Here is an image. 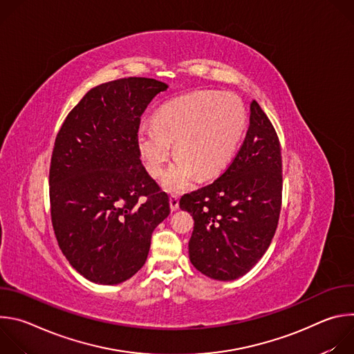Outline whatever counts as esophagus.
Masks as SVG:
<instances>
[{"instance_id":"obj_1","label":"esophagus","mask_w":354,"mask_h":354,"mask_svg":"<svg viewBox=\"0 0 354 354\" xmlns=\"http://www.w3.org/2000/svg\"><path fill=\"white\" fill-rule=\"evenodd\" d=\"M169 206H171V210H172V212H175V210L179 209V198H178V196L172 194V196L169 197Z\"/></svg>"}]
</instances>
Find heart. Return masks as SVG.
Here are the masks:
<instances>
[{
	"mask_svg": "<svg viewBox=\"0 0 354 354\" xmlns=\"http://www.w3.org/2000/svg\"><path fill=\"white\" fill-rule=\"evenodd\" d=\"M246 123L241 100L220 91H196L162 105L154 123H141L136 131L138 153L147 171L160 176L175 144L178 158L164 176L168 192L186 190L194 174L217 175L230 162Z\"/></svg>",
	"mask_w": 354,
	"mask_h": 354,
	"instance_id": "1",
	"label": "heart"
}]
</instances>
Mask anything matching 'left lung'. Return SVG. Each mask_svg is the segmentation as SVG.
<instances>
[{"mask_svg":"<svg viewBox=\"0 0 354 354\" xmlns=\"http://www.w3.org/2000/svg\"><path fill=\"white\" fill-rule=\"evenodd\" d=\"M281 149L277 133L257 100L235 158L210 185L182 196L194 220L192 265L216 280H235L268 250L281 210Z\"/></svg>","mask_w":354,"mask_h":354,"instance_id":"left-lung-1","label":"left lung"}]
</instances>
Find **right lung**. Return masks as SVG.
<instances>
[{"label": "right lung", "instance_id": "1", "mask_svg": "<svg viewBox=\"0 0 354 354\" xmlns=\"http://www.w3.org/2000/svg\"><path fill=\"white\" fill-rule=\"evenodd\" d=\"M168 85L144 77L100 84L67 115L48 172L50 214L63 255L85 279L119 284L147 261L169 198L140 160L141 115Z\"/></svg>", "mask_w": 354, "mask_h": 354}]
</instances>
